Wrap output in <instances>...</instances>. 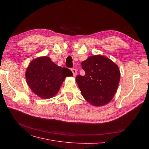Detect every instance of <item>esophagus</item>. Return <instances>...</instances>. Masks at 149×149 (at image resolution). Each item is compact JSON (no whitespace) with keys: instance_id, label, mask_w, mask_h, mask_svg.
Here are the masks:
<instances>
[{"instance_id":"1","label":"esophagus","mask_w":149,"mask_h":149,"mask_svg":"<svg viewBox=\"0 0 149 149\" xmlns=\"http://www.w3.org/2000/svg\"><path fill=\"white\" fill-rule=\"evenodd\" d=\"M71 71H72V73H73L74 76H76V75H77V71H76V69L72 68V69H71Z\"/></svg>"}]
</instances>
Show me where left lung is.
Returning <instances> with one entry per match:
<instances>
[{"mask_svg": "<svg viewBox=\"0 0 149 149\" xmlns=\"http://www.w3.org/2000/svg\"><path fill=\"white\" fill-rule=\"evenodd\" d=\"M84 76L78 75L76 81L82 96L94 106L109 103L118 89L120 73L116 64L106 56L94 55L81 63Z\"/></svg>", "mask_w": 149, "mask_h": 149, "instance_id": "8db88e82", "label": "left lung"}]
</instances>
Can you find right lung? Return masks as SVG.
Wrapping results in <instances>:
<instances>
[{
    "label": "right lung",
    "instance_id": "obj_1",
    "mask_svg": "<svg viewBox=\"0 0 149 149\" xmlns=\"http://www.w3.org/2000/svg\"><path fill=\"white\" fill-rule=\"evenodd\" d=\"M72 76L70 70L58 66L47 56L31 61L25 73L29 86L33 93L42 99L55 96L65 79Z\"/></svg>",
    "mask_w": 149,
    "mask_h": 149
}]
</instances>
